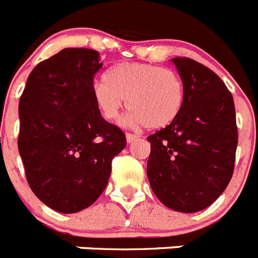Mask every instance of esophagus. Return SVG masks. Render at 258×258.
<instances>
[{"label":"esophagus","instance_id":"1","mask_svg":"<svg viewBox=\"0 0 258 258\" xmlns=\"http://www.w3.org/2000/svg\"><path fill=\"white\" fill-rule=\"evenodd\" d=\"M138 140V136H136V134H132V133H126V141L127 143H132L134 142V141Z\"/></svg>","mask_w":258,"mask_h":258}]
</instances>
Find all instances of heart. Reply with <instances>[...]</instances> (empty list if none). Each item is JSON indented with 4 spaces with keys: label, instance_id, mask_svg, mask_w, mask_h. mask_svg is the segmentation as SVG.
Returning <instances> with one entry per match:
<instances>
[{
    "label": "heart",
    "instance_id": "b5f03b06",
    "mask_svg": "<svg viewBox=\"0 0 258 258\" xmlns=\"http://www.w3.org/2000/svg\"><path fill=\"white\" fill-rule=\"evenodd\" d=\"M94 103L106 120H117L127 99L129 122L149 129H163L181 113L184 86L181 76L170 68L147 63H120L104 80L94 83Z\"/></svg>",
    "mask_w": 258,
    "mask_h": 258
}]
</instances>
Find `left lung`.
Instances as JSON below:
<instances>
[{"label": "left lung", "mask_w": 258, "mask_h": 258, "mask_svg": "<svg viewBox=\"0 0 258 258\" xmlns=\"http://www.w3.org/2000/svg\"><path fill=\"white\" fill-rule=\"evenodd\" d=\"M172 61L183 81L184 103L172 124L147 137V177L164 206L194 213L211 206L232 177L235 106L225 83L208 67L186 56Z\"/></svg>", "instance_id": "obj_1"}]
</instances>
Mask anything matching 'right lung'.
<instances>
[{"label":"right lung","instance_id":"add662e5","mask_svg":"<svg viewBox=\"0 0 258 258\" xmlns=\"http://www.w3.org/2000/svg\"><path fill=\"white\" fill-rule=\"evenodd\" d=\"M99 52L67 47L40 61L20 95L18 149L36 197L76 213L101 197L112 159L125 149L118 126L101 116L92 95Z\"/></svg>","mask_w":258,"mask_h":258}]
</instances>
